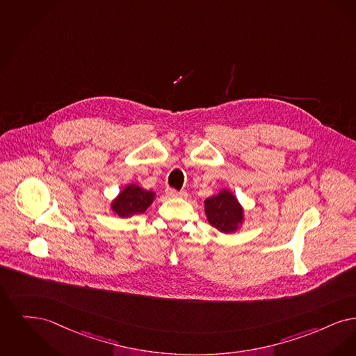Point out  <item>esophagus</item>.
<instances>
[{
    "label": "esophagus",
    "mask_w": 356,
    "mask_h": 356,
    "mask_svg": "<svg viewBox=\"0 0 356 356\" xmlns=\"http://www.w3.org/2000/svg\"><path fill=\"white\" fill-rule=\"evenodd\" d=\"M166 194L171 197V198H186L185 191H177V190H174V188H166Z\"/></svg>",
    "instance_id": "1"
}]
</instances>
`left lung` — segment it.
Returning a JSON list of instances; mask_svg holds the SVG:
<instances>
[{"label": "left lung", "instance_id": "8db88e82", "mask_svg": "<svg viewBox=\"0 0 356 356\" xmlns=\"http://www.w3.org/2000/svg\"><path fill=\"white\" fill-rule=\"evenodd\" d=\"M204 213L209 223L225 234L236 232L243 223V207L226 188L204 201Z\"/></svg>", "mask_w": 356, "mask_h": 356}]
</instances>
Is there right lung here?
<instances>
[{"label":"right lung","mask_w":356,"mask_h":356,"mask_svg":"<svg viewBox=\"0 0 356 356\" xmlns=\"http://www.w3.org/2000/svg\"><path fill=\"white\" fill-rule=\"evenodd\" d=\"M155 200V193L138 185H127L111 202V210L121 218L142 214Z\"/></svg>","instance_id":"right-lung-1"}]
</instances>
